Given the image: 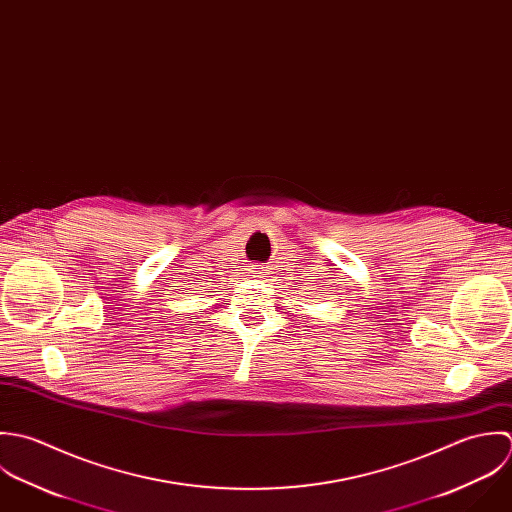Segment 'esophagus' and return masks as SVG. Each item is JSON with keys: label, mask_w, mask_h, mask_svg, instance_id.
Masks as SVG:
<instances>
[{"label": "esophagus", "mask_w": 512, "mask_h": 512, "mask_svg": "<svg viewBox=\"0 0 512 512\" xmlns=\"http://www.w3.org/2000/svg\"><path fill=\"white\" fill-rule=\"evenodd\" d=\"M251 277H257V279H261L263 277V273H265V267L263 265H251Z\"/></svg>", "instance_id": "1"}]
</instances>
